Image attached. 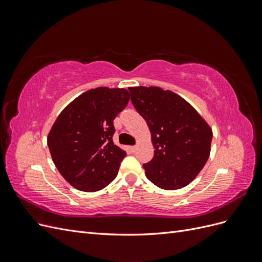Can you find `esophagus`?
<instances>
[{
  "mask_svg": "<svg viewBox=\"0 0 262 262\" xmlns=\"http://www.w3.org/2000/svg\"><path fill=\"white\" fill-rule=\"evenodd\" d=\"M129 148H130L131 152H133V153H134V152H136V149H137V146H130Z\"/></svg>",
  "mask_w": 262,
  "mask_h": 262,
  "instance_id": "esophagus-1",
  "label": "esophagus"
}]
</instances>
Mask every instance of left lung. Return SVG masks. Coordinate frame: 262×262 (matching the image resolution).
Instances as JSON below:
<instances>
[{"label":"left lung","instance_id":"left-lung-1","mask_svg":"<svg viewBox=\"0 0 262 262\" xmlns=\"http://www.w3.org/2000/svg\"><path fill=\"white\" fill-rule=\"evenodd\" d=\"M129 91L134 108L147 123L155 148L152 161L143 165L145 176L164 190L188 186L210 156V124L186 99L169 90L137 86Z\"/></svg>","mask_w":262,"mask_h":262}]
</instances>
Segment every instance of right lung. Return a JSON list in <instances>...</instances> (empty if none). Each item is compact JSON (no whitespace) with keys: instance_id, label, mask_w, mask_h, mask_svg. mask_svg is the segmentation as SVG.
Here are the masks:
<instances>
[{"instance_id":"1","label":"right lung","mask_w":262,"mask_h":262,"mask_svg":"<svg viewBox=\"0 0 262 262\" xmlns=\"http://www.w3.org/2000/svg\"><path fill=\"white\" fill-rule=\"evenodd\" d=\"M130 100L125 89L97 87L62 110L47 138L52 161L69 184L85 192L107 187L125 150L114 144V119Z\"/></svg>"}]
</instances>
